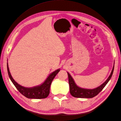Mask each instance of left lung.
I'll list each match as a JSON object with an SVG mask.
<instances>
[{
  "label": "left lung",
  "mask_w": 121,
  "mask_h": 121,
  "mask_svg": "<svg viewBox=\"0 0 121 121\" xmlns=\"http://www.w3.org/2000/svg\"><path fill=\"white\" fill-rule=\"evenodd\" d=\"M115 65V61H114ZM114 65L111 73L110 75L109 76L107 80L101 85L94 89H86L83 88L77 85L75 83L74 80L73 79L71 75L67 72L69 78V92L73 96L77 98H92L96 96L100 91L104 89V88L107 85V83L111 79L112 75V73L114 69Z\"/></svg>",
  "instance_id": "obj_1"
}]
</instances>
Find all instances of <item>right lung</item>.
Returning <instances> with one entry per match:
<instances>
[{
	"instance_id": "1",
	"label": "right lung",
	"mask_w": 121,
	"mask_h": 121,
	"mask_svg": "<svg viewBox=\"0 0 121 121\" xmlns=\"http://www.w3.org/2000/svg\"><path fill=\"white\" fill-rule=\"evenodd\" d=\"M7 69H8V74L9 77L13 82V85L15 86L18 91L24 96L28 98L34 99H42L46 98L48 96L50 93V87L52 80L57 73L60 71V69H57L47 77L46 79L41 84L39 85L33 87H25L20 85V84L16 82L10 74L9 68L8 63H7Z\"/></svg>"
}]
</instances>
